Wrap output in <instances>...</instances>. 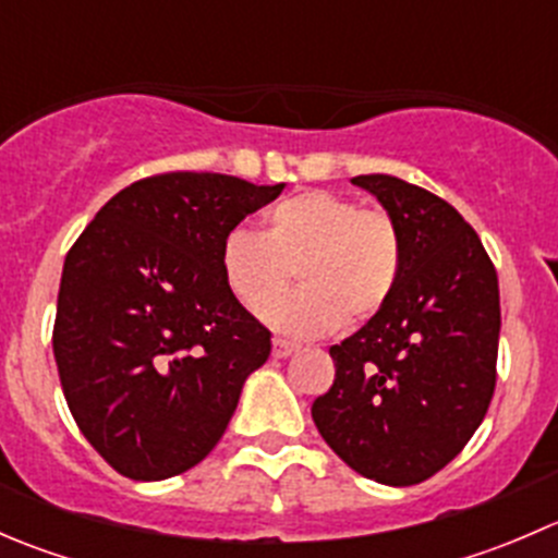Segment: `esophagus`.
I'll return each instance as SVG.
<instances>
[{
  "mask_svg": "<svg viewBox=\"0 0 558 558\" xmlns=\"http://www.w3.org/2000/svg\"><path fill=\"white\" fill-rule=\"evenodd\" d=\"M296 351V345L291 340H283V337H275L272 340V356L275 359H286Z\"/></svg>",
  "mask_w": 558,
  "mask_h": 558,
  "instance_id": "1",
  "label": "esophagus"
}]
</instances>
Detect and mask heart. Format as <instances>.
Wrapping results in <instances>:
<instances>
[{
    "instance_id": "b5f03b06",
    "label": "heart",
    "mask_w": 558,
    "mask_h": 558,
    "mask_svg": "<svg viewBox=\"0 0 558 558\" xmlns=\"http://www.w3.org/2000/svg\"><path fill=\"white\" fill-rule=\"evenodd\" d=\"M404 247L386 210L331 191H302L275 202L264 232L234 229L221 247L227 289L262 315L293 277L303 286L264 318L294 337H320L342 324H367L386 311L402 278Z\"/></svg>"
}]
</instances>
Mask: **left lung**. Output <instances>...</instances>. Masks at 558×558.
<instances>
[{
	"instance_id": "8db88e82",
	"label": "left lung",
	"mask_w": 558,
	"mask_h": 558,
	"mask_svg": "<svg viewBox=\"0 0 558 558\" xmlns=\"http://www.w3.org/2000/svg\"><path fill=\"white\" fill-rule=\"evenodd\" d=\"M402 234L397 294L329 348L335 384L313 402L320 437L351 470L415 486L464 451L497 386L499 283L475 229L432 191L356 174Z\"/></svg>"
}]
</instances>
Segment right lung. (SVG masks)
<instances>
[{
  "mask_svg": "<svg viewBox=\"0 0 558 558\" xmlns=\"http://www.w3.org/2000/svg\"><path fill=\"white\" fill-rule=\"evenodd\" d=\"M283 183L161 172L118 191L64 258L53 356L107 464L165 481L199 464L272 342L227 289L221 247Z\"/></svg>",
  "mask_w": 558,
  "mask_h": 558,
  "instance_id": "right-lung-1",
  "label": "right lung"
}]
</instances>
